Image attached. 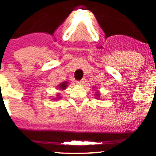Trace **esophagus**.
Instances as JSON below:
<instances>
[{"instance_id":"obj_1","label":"esophagus","mask_w":156,"mask_h":156,"mask_svg":"<svg viewBox=\"0 0 156 156\" xmlns=\"http://www.w3.org/2000/svg\"><path fill=\"white\" fill-rule=\"evenodd\" d=\"M85 83V80L83 79V80H81L77 81L76 83H78V84H80V85H83V83Z\"/></svg>"}]
</instances>
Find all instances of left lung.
I'll list each match as a JSON object with an SVG mask.
<instances>
[{
	"instance_id": "left-lung-1",
	"label": "left lung",
	"mask_w": 156,
	"mask_h": 156,
	"mask_svg": "<svg viewBox=\"0 0 156 156\" xmlns=\"http://www.w3.org/2000/svg\"><path fill=\"white\" fill-rule=\"evenodd\" d=\"M95 95H96V97H99V96H100V94H99V93H98H98H96V94H95Z\"/></svg>"
}]
</instances>
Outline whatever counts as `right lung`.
<instances>
[{
	"mask_svg": "<svg viewBox=\"0 0 156 156\" xmlns=\"http://www.w3.org/2000/svg\"><path fill=\"white\" fill-rule=\"evenodd\" d=\"M68 84H69V82H67V81H64V82H62V83H60V84H59L58 86L57 87L58 88L59 90H66V87H67ZM59 97H60V96H59V94H58L57 98H59Z\"/></svg>",
	"mask_w": 156,
	"mask_h": 156,
	"instance_id": "right-lung-1",
	"label": "right lung"
}]
</instances>
